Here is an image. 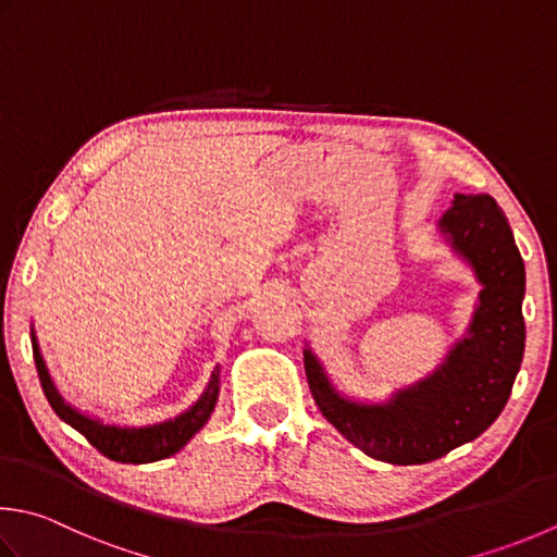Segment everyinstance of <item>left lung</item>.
Returning a JSON list of instances; mask_svg holds the SVG:
<instances>
[{
	"mask_svg": "<svg viewBox=\"0 0 557 557\" xmlns=\"http://www.w3.org/2000/svg\"><path fill=\"white\" fill-rule=\"evenodd\" d=\"M437 232L481 285L466 333L434 372L367 403L345 396L307 343L304 367L315 406L343 437L376 461L412 466L473 442L507 406L524 357V260L490 195L456 193Z\"/></svg>",
	"mask_w": 557,
	"mask_h": 557,
	"instance_id": "1",
	"label": "left lung"
}]
</instances>
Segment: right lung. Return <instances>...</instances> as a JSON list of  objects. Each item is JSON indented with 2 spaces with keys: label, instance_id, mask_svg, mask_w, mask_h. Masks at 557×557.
<instances>
[{
  "label": "right lung",
  "instance_id": "1",
  "mask_svg": "<svg viewBox=\"0 0 557 557\" xmlns=\"http://www.w3.org/2000/svg\"><path fill=\"white\" fill-rule=\"evenodd\" d=\"M30 345L42 394H46L50 408L58 412V418L62 422H67L70 428L84 434V437L103 456L120 463H151L169 459V456L181 451L183 446L205 428L216 406V398H220V364H216L200 398L195 400L188 410H183L181 416L154 424H139V428H133V424H108L103 420L86 416L82 410H76L72 403L60 396V391L54 386V381L46 367V359L40 355L38 337L33 329Z\"/></svg>",
  "mask_w": 557,
  "mask_h": 557
}]
</instances>
